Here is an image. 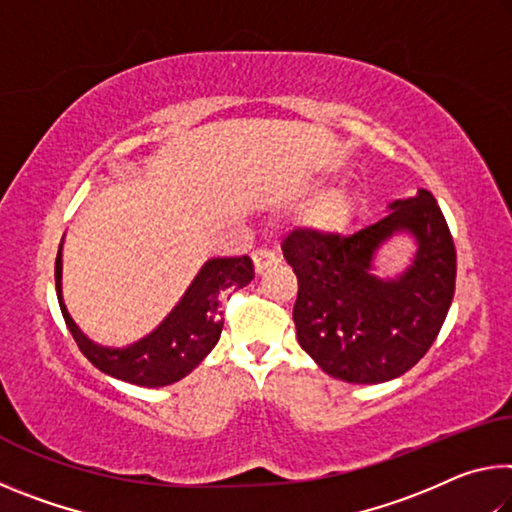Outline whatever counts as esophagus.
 Here are the masks:
<instances>
[{
    "label": "esophagus",
    "instance_id": "1",
    "mask_svg": "<svg viewBox=\"0 0 512 512\" xmlns=\"http://www.w3.org/2000/svg\"><path fill=\"white\" fill-rule=\"evenodd\" d=\"M253 264H255V273L262 275L273 264H277V255L271 253V250H255V253H253Z\"/></svg>",
    "mask_w": 512,
    "mask_h": 512
}]
</instances>
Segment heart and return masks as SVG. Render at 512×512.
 I'll return each instance as SVG.
<instances>
[{"label": "heart", "instance_id": "b5f03b06", "mask_svg": "<svg viewBox=\"0 0 512 512\" xmlns=\"http://www.w3.org/2000/svg\"><path fill=\"white\" fill-rule=\"evenodd\" d=\"M359 210V198L350 189H327L311 201L305 214V223L316 235H339L348 230L354 216Z\"/></svg>", "mask_w": 512, "mask_h": 512}]
</instances>
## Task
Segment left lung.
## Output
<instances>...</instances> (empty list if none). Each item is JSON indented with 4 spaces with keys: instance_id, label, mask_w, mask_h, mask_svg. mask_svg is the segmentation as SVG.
Instances as JSON below:
<instances>
[{
    "instance_id": "8db88e82",
    "label": "left lung",
    "mask_w": 512,
    "mask_h": 512,
    "mask_svg": "<svg viewBox=\"0 0 512 512\" xmlns=\"http://www.w3.org/2000/svg\"><path fill=\"white\" fill-rule=\"evenodd\" d=\"M397 234L416 244L412 264L381 278L374 257ZM282 253L298 277V343L327 375L381 384L418 363L443 327L456 284V250L436 198L418 189L350 237L296 228Z\"/></svg>"
}]
</instances>
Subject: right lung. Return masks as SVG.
<instances>
[{
    "mask_svg": "<svg viewBox=\"0 0 512 512\" xmlns=\"http://www.w3.org/2000/svg\"><path fill=\"white\" fill-rule=\"evenodd\" d=\"M63 241L56 255V293L69 332L94 368L135 386L160 388L187 377L219 343L223 329L221 298L246 287L255 277L253 262L246 255L207 259L178 305L153 332L126 345H103L85 334L67 311L63 298Z\"/></svg>",
    "mask_w": 512,
    "mask_h": 512,
    "instance_id": "right-lung-1",
    "label": "right lung"
}]
</instances>
